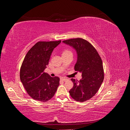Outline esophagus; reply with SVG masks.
Wrapping results in <instances>:
<instances>
[{
    "mask_svg": "<svg viewBox=\"0 0 130 130\" xmlns=\"http://www.w3.org/2000/svg\"><path fill=\"white\" fill-rule=\"evenodd\" d=\"M61 80L62 81H66V80H67L68 79H67V78H65V77H61Z\"/></svg>",
    "mask_w": 130,
    "mask_h": 130,
    "instance_id": "esophagus-1",
    "label": "esophagus"
}]
</instances>
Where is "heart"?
I'll return each mask as SVG.
<instances>
[{
	"label": "heart",
	"mask_w": 130,
	"mask_h": 130,
	"mask_svg": "<svg viewBox=\"0 0 130 130\" xmlns=\"http://www.w3.org/2000/svg\"><path fill=\"white\" fill-rule=\"evenodd\" d=\"M72 54L71 51H70L68 49H64L63 50L62 53V56L66 55H68V54Z\"/></svg>",
	"instance_id": "obj_1"
}]
</instances>
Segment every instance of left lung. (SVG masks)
<instances>
[{"mask_svg": "<svg viewBox=\"0 0 130 130\" xmlns=\"http://www.w3.org/2000/svg\"><path fill=\"white\" fill-rule=\"evenodd\" d=\"M75 49L77 59L74 69L82 73L78 81L71 78L73 87L69 92L75 100L84 102L92 98L99 90L104 78L103 62L95 48L90 43L81 38L63 41Z\"/></svg>", "mask_w": 130, "mask_h": 130, "instance_id": "8db88e82", "label": "left lung"}]
</instances>
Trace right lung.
Returning a JSON list of instances; mask_svg holds the SVG:
<instances>
[{
  "label": "right lung",
  "instance_id": "1",
  "mask_svg": "<svg viewBox=\"0 0 130 130\" xmlns=\"http://www.w3.org/2000/svg\"><path fill=\"white\" fill-rule=\"evenodd\" d=\"M61 41L36 43L27 53L20 69L21 81L26 92L35 100L46 102L54 96L60 78L44 71L53 50Z\"/></svg>",
  "mask_w": 130,
  "mask_h": 130
}]
</instances>
